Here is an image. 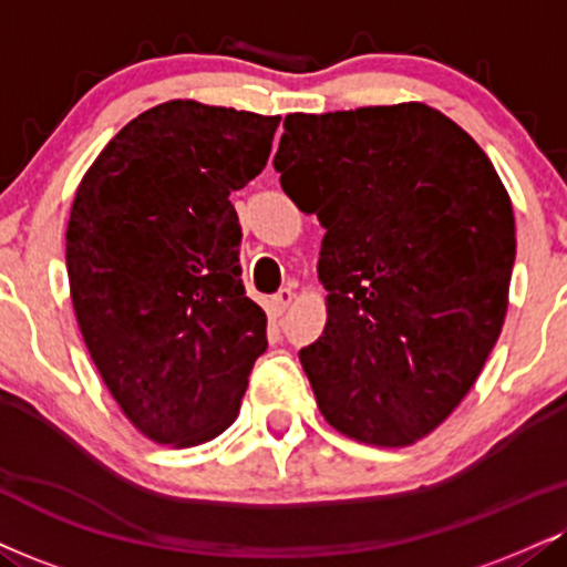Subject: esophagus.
Listing matches in <instances>:
<instances>
[{
	"label": "esophagus",
	"mask_w": 567,
	"mask_h": 567,
	"mask_svg": "<svg viewBox=\"0 0 567 567\" xmlns=\"http://www.w3.org/2000/svg\"><path fill=\"white\" fill-rule=\"evenodd\" d=\"M292 301H296V292H292L290 288H282V290L277 292V296L269 298V303H266V309H269V317L279 319L285 311H288V306Z\"/></svg>",
	"instance_id": "obj_1"
}]
</instances>
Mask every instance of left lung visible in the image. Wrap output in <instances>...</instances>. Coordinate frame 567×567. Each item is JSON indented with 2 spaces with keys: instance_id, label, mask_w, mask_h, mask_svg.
Instances as JSON below:
<instances>
[{
  "instance_id": "left-lung-1",
  "label": "left lung",
  "mask_w": 567,
  "mask_h": 567,
  "mask_svg": "<svg viewBox=\"0 0 567 567\" xmlns=\"http://www.w3.org/2000/svg\"><path fill=\"white\" fill-rule=\"evenodd\" d=\"M275 168L324 240L322 338L301 349L319 412L370 446H412L499 340L513 200L465 128L425 102L285 115Z\"/></svg>"
}]
</instances>
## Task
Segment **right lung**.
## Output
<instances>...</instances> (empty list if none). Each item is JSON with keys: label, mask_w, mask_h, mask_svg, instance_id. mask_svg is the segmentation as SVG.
Here are the masks:
<instances>
[{"label": "right lung", "mask_w": 567, "mask_h": 567, "mask_svg": "<svg viewBox=\"0 0 567 567\" xmlns=\"http://www.w3.org/2000/svg\"><path fill=\"white\" fill-rule=\"evenodd\" d=\"M277 124L168 100L102 147L73 197L65 264L79 330L115 404L155 443L189 449L227 431L266 351L229 193L264 172Z\"/></svg>", "instance_id": "add662e5"}]
</instances>
